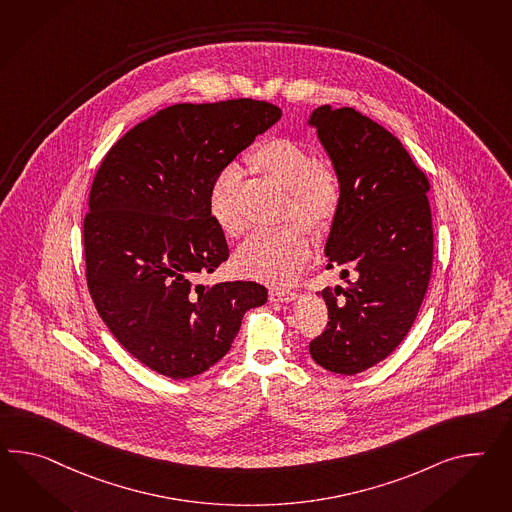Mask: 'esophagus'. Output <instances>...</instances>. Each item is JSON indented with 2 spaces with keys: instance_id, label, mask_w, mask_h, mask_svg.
<instances>
[{
  "instance_id": "34e87169",
  "label": "esophagus",
  "mask_w": 512,
  "mask_h": 512,
  "mask_svg": "<svg viewBox=\"0 0 512 512\" xmlns=\"http://www.w3.org/2000/svg\"><path fill=\"white\" fill-rule=\"evenodd\" d=\"M269 299L273 302H289L297 299V291L291 289L271 288L269 289Z\"/></svg>"
}]
</instances>
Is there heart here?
I'll return each instance as SVG.
<instances>
[{"mask_svg":"<svg viewBox=\"0 0 512 512\" xmlns=\"http://www.w3.org/2000/svg\"><path fill=\"white\" fill-rule=\"evenodd\" d=\"M250 171L286 191L284 219H297L314 232L332 223L340 206V189L330 172L319 167L308 146L291 139H269L254 146L247 156ZM234 165L217 172L210 185L208 208L211 219L226 236L243 234L236 210ZM312 252V239L299 224L288 223L260 232L237 250L236 269L243 276L269 284H288L299 275Z\"/></svg>","mask_w":512,"mask_h":512,"instance_id":"1","label":"heart"}]
</instances>
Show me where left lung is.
<instances>
[{
    "label": "left lung",
    "instance_id": "8db88e82",
    "mask_svg": "<svg viewBox=\"0 0 512 512\" xmlns=\"http://www.w3.org/2000/svg\"><path fill=\"white\" fill-rule=\"evenodd\" d=\"M308 124L340 182L325 256L347 282L321 291L330 321L310 354L356 375L392 353L420 312L433 269L431 185L401 141L353 107L321 105Z\"/></svg>",
    "mask_w": 512,
    "mask_h": 512
}]
</instances>
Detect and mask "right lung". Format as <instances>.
I'll return each mask as SVG.
<instances>
[{
    "label": "right lung",
    "instance_id": "right-lung-1",
    "mask_svg": "<svg viewBox=\"0 0 512 512\" xmlns=\"http://www.w3.org/2000/svg\"><path fill=\"white\" fill-rule=\"evenodd\" d=\"M252 98L176 104L118 139L94 176L83 221L87 286L118 343L146 367L191 379L230 351L256 282L197 284L228 260L211 219L217 172L280 120Z\"/></svg>",
    "mask_w": 512,
    "mask_h": 512
}]
</instances>
